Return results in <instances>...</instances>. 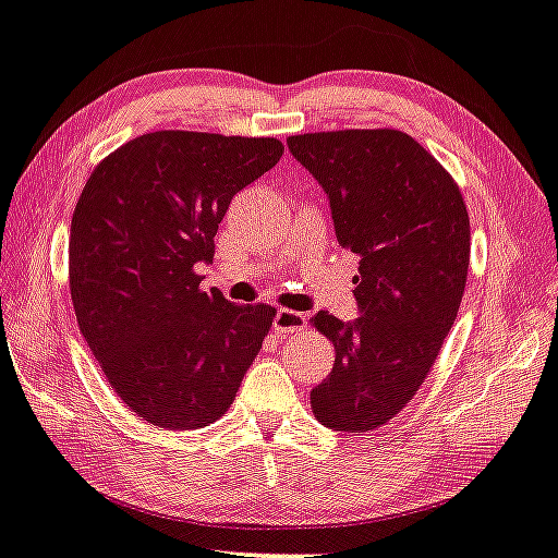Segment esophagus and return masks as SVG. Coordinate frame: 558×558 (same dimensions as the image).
<instances>
[{
  "label": "esophagus",
  "instance_id": "34e87169",
  "mask_svg": "<svg viewBox=\"0 0 558 558\" xmlns=\"http://www.w3.org/2000/svg\"><path fill=\"white\" fill-rule=\"evenodd\" d=\"M271 327H274V331L279 333V337H287V333L302 331V329H306V314L291 312V308H279V312L274 314Z\"/></svg>",
  "mask_w": 558,
  "mask_h": 558
}]
</instances>
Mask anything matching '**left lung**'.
I'll use <instances>...</instances> for the list:
<instances>
[{
  "label": "left lung",
  "instance_id": "left-lung-1",
  "mask_svg": "<svg viewBox=\"0 0 558 558\" xmlns=\"http://www.w3.org/2000/svg\"><path fill=\"white\" fill-rule=\"evenodd\" d=\"M287 144L327 192L339 246L359 256L362 316L312 319L337 349L312 411L333 432H372L414 399L457 319L471 236L464 196L399 130L296 134Z\"/></svg>",
  "mask_w": 558,
  "mask_h": 558
}]
</instances>
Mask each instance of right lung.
I'll list each match as a JSON object with an SVG mask.
<instances>
[{
    "label": "right lung",
    "instance_id": "1",
    "mask_svg": "<svg viewBox=\"0 0 558 558\" xmlns=\"http://www.w3.org/2000/svg\"><path fill=\"white\" fill-rule=\"evenodd\" d=\"M284 154L274 136L165 130L94 167L72 217L70 291L111 389L169 432L207 426L234 401L277 308L202 291L196 264L236 192Z\"/></svg>",
    "mask_w": 558,
    "mask_h": 558
}]
</instances>
